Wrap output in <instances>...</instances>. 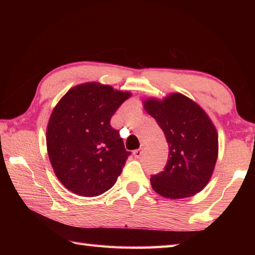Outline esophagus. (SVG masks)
I'll use <instances>...</instances> for the list:
<instances>
[{
  "instance_id": "esophagus-1",
  "label": "esophagus",
  "mask_w": 255,
  "mask_h": 255,
  "mask_svg": "<svg viewBox=\"0 0 255 255\" xmlns=\"http://www.w3.org/2000/svg\"><path fill=\"white\" fill-rule=\"evenodd\" d=\"M142 153H143V148H139L133 151V155L136 156V158H140V156L142 155Z\"/></svg>"
}]
</instances>
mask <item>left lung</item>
<instances>
[{
	"instance_id": "obj_1",
	"label": "left lung",
	"mask_w": 255,
	"mask_h": 255,
	"mask_svg": "<svg viewBox=\"0 0 255 255\" xmlns=\"http://www.w3.org/2000/svg\"><path fill=\"white\" fill-rule=\"evenodd\" d=\"M143 107L163 130L169 144L164 170L151 175V185L171 199L191 197L207 185L218 156V133L197 103L181 93L148 99Z\"/></svg>"
}]
</instances>
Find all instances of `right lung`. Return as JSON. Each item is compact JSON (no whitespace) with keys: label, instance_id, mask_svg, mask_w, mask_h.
<instances>
[{"label":"right lung","instance_id":"1","mask_svg":"<svg viewBox=\"0 0 255 255\" xmlns=\"http://www.w3.org/2000/svg\"><path fill=\"white\" fill-rule=\"evenodd\" d=\"M131 93L89 82L74 86L53 108L47 150L58 180L72 193L94 197L116 183L128 152L111 118Z\"/></svg>","mask_w":255,"mask_h":255}]
</instances>
